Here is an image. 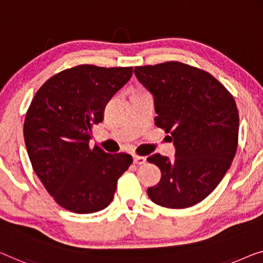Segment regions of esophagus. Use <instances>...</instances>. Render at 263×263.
Segmentation results:
<instances>
[{"label":"esophagus","instance_id":"1","mask_svg":"<svg viewBox=\"0 0 263 263\" xmlns=\"http://www.w3.org/2000/svg\"><path fill=\"white\" fill-rule=\"evenodd\" d=\"M133 162H135V163L138 164V165L145 164L146 158L145 157H142V156H135V157H133Z\"/></svg>","mask_w":263,"mask_h":263}]
</instances>
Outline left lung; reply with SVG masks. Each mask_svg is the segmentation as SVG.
<instances>
[{
  "label": "left lung",
  "mask_w": 263,
  "mask_h": 263,
  "mask_svg": "<svg viewBox=\"0 0 263 263\" xmlns=\"http://www.w3.org/2000/svg\"><path fill=\"white\" fill-rule=\"evenodd\" d=\"M135 75L154 96L155 124L175 146L172 161L160 154L147 157L162 174L147 195L168 209L198 204L219 184L237 150L235 100L209 72L180 62L136 66Z\"/></svg>",
  "instance_id": "1"
}]
</instances>
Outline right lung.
<instances>
[{"label":"right lung","mask_w":263,"mask_h":263,"mask_svg":"<svg viewBox=\"0 0 263 263\" xmlns=\"http://www.w3.org/2000/svg\"><path fill=\"white\" fill-rule=\"evenodd\" d=\"M132 77V68L79 65L40 87L26 113V149L36 176L58 205L94 213L113 200L117 181L132 163L127 154L90 149L91 126Z\"/></svg>","instance_id":"add662e5"}]
</instances>
